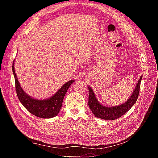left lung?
Listing matches in <instances>:
<instances>
[{
  "label": "left lung",
  "instance_id": "1",
  "mask_svg": "<svg viewBox=\"0 0 158 158\" xmlns=\"http://www.w3.org/2000/svg\"><path fill=\"white\" fill-rule=\"evenodd\" d=\"M141 79H142V76L140 77L137 86L129 100H127L126 102L123 104L122 105L113 106V107H106L99 103L91 88L89 87V106L93 114L99 118L111 120V121L122 116L127 111H129L137 102L139 94Z\"/></svg>",
  "mask_w": 158,
  "mask_h": 158
}]
</instances>
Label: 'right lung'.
<instances>
[{
  "mask_svg": "<svg viewBox=\"0 0 158 158\" xmlns=\"http://www.w3.org/2000/svg\"><path fill=\"white\" fill-rule=\"evenodd\" d=\"M12 72L15 76V89L17 97L23 106L30 113L42 118H49L57 116L62 106L63 98L65 97L67 90H68L69 85L74 81V80H71L64 84L52 98L47 100H39L31 98L21 89L15 74L14 62L12 64Z\"/></svg>",
  "mask_w": 158,
  "mask_h": 158,
  "instance_id": "1",
  "label": "right lung"
}]
</instances>
